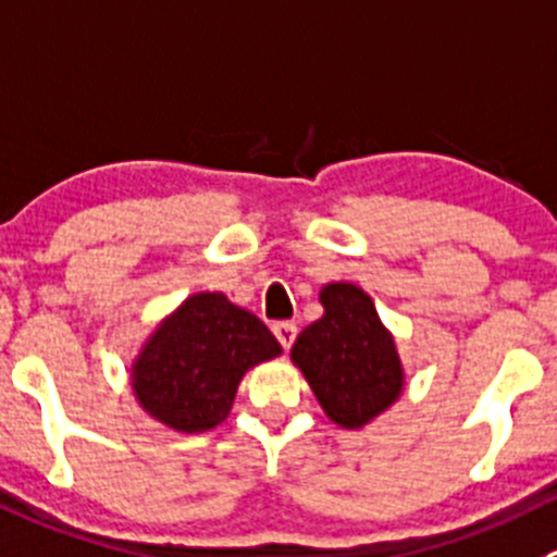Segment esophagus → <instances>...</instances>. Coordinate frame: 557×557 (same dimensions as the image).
<instances>
[{"instance_id":"1","label":"esophagus","mask_w":557,"mask_h":557,"mask_svg":"<svg viewBox=\"0 0 557 557\" xmlns=\"http://www.w3.org/2000/svg\"><path fill=\"white\" fill-rule=\"evenodd\" d=\"M272 332H274V337L280 339V345H283V348L288 350L290 345H294V339H296V323L280 321V323H274Z\"/></svg>"}]
</instances>
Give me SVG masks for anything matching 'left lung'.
Here are the masks:
<instances>
[{
    "label": "left lung",
    "instance_id": "obj_1",
    "mask_svg": "<svg viewBox=\"0 0 557 557\" xmlns=\"http://www.w3.org/2000/svg\"><path fill=\"white\" fill-rule=\"evenodd\" d=\"M323 315L296 337L290 361L310 383L318 405L343 430H361L392 408L405 388L397 339L359 285L326 283Z\"/></svg>",
    "mask_w": 557,
    "mask_h": 557
}]
</instances>
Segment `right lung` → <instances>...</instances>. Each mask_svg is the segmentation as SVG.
I'll return each mask as SVG.
<instances>
[{
	"instance_id": "1",
	"label": "right lung",
	"mask_w": 557,
	"mask_h": 557,
	"mask_svg": "<svg viewBox=\"0 0 557 557\" xmlns=\"http://www.w3.org/2000/svg\"><path fill=\"white\" fill-rule=\"evenodd\" d=\"M283 354L267 323L220 290H198L171 310L129 364L135 403L176 433L225 422L247 370Z\"/></svg>"
}]
</instances>
